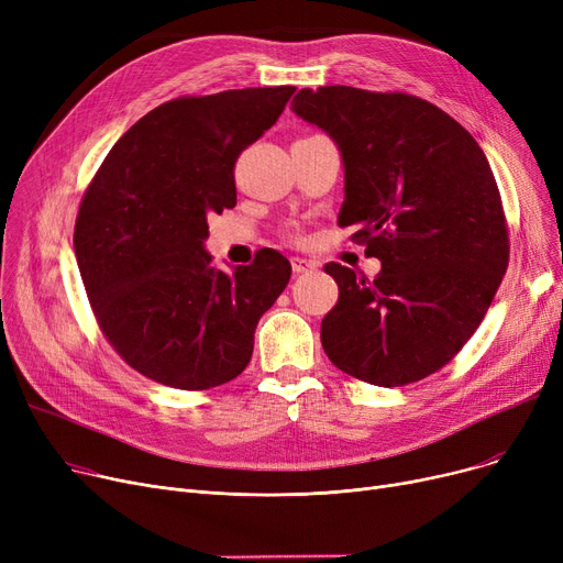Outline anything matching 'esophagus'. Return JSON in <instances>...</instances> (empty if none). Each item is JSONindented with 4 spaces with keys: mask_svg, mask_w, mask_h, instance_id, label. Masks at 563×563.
Wrapping results in <instances>:
<instances>
[{
    "mask_svg": "<svg viewBox=\"0 0 563 563\" xmlns=\"http://www.w3.org/2000/svg\"><path fill=\"white\" fill-rule=\"evenodd\" d=\"M291 269H294V274H306V272L317 269V262L308 260V257H291Z\"/></svg>",
    "mask_w": 563,
    "mask_h": 563,
    "instance_id": "1",
    "label": "esophagus"
}]
</instances>
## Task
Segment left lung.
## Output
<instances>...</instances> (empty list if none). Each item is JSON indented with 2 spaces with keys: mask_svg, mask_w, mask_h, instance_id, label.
Here are the masks:
<instances>
[{
  "mask_svg": "<svg viewBox=\"0 0 563 563\" xmlns=\"http://www.w3.org/2000/svg\"><path fill=\"white\" fill-rule=\"evenodd\" d=\"M291 111L340 147L338 223L380 260L374 280L338 262L340 297L321 321L331 363L399 388L445 367L479 329L509 264V232L490 164L435 104L353 86L301 88Z\"/></svg>",
  "mask_w": 563,
  "mask_h": 563,
  "instance_id": "left-lung-1",
  "label": "left lung"
}]
</instances>
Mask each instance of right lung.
Segmentation results:
<instances>
[{
	"instance_id": "1",
	"label": "right lung",
	"mask_w": 563,
	"mask_h": 563,
	"mask_svg": "<svg viewBox=\"0 0 563 563\" xmlns=\"http://www.w3.org/2000/svg\"><path fill=\"white\" fill-rule=\"evenodd\" d=\"M294 86L177 98L136 121L88 185L75 255L100 331L130 367L180 390L240 376L260 317L291 276L274 249L225 274L207 217L234 207V162L283 113Z\"/></svg>"
}]
</instances>
